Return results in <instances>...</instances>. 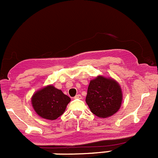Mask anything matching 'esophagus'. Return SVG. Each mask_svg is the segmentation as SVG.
<instances>
[{
    "instance_id": "1",
    "label": "esophagus",
    "mask_w": 158,
    "mask_h": 158,
    "mask_svg": "<svg viewBox=\"0 0 158 158\" xmlns=\"http://www.w3.org/2000/svg\"><path fill=\"white\" fill-rule=\"evenodd\" d=\"M74 98L75 99H82V96L80 94H77V95H76V97Z\"/></svg>"
}]
</instances>
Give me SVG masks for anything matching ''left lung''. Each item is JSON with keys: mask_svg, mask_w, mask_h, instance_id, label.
Returning a JSON list of instances; mask_svg holds the SVG:
<instances>
[{"mask_svg": "<svg viewBox=\"0 0 158 158\" xmlns=\"http://www.w3.org/2000/svg\"><path fill=\"white\" fill-rule=\"evenodd\" d=\"M122 97V88L115 79L98 76L89 82L86 102L93 114L106 118L118 111Z\"/></svg>", "mask_w": 158, "mask_h": 158, "instance_id": "left-lung-1", "label": "left lung"}]
</instances>
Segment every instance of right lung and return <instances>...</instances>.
Returning a JSON list of instances; mask_svg holds the SVG:
<instances>
[{"instance_id": "1", "label": "right lung", "mask_w": 158, "mask_h": 158, "mask_svg": "<svg viewBox=\"0 0 158 158\" xmlns=\"http://www.w3.org/2000/svg\"><path fill=\"white\" fill-rule=\"evenodd\" d=\"M71 98L61 89L48 85L33 94L31 104L35 112L44 119L55 120L64 112Z\"/></svg>"}]
</instances>
